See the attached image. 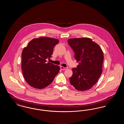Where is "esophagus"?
I'll return each mask as SVG.
<instances>
[{
  "mask_svg": "<svg viewBox=\"0 0 124 124\" xmlns=\"http://www.w3.org/2000/svg\"><path fill=\"white\" fill-rule=\"evenodd\" d=\"M60 68H61L62 70H66V69H68L67 67H64L62 66H60Z\"/></svg>",
  "mask_w": 124,
  "mask_h": 124,
  "instance_id": "1",
  "label": "esophagus"
}]
</instances>
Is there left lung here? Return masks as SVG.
<instances>
[{
    "mask_svg": "<svg viewBox=\"0 0 124 124\" xmlns=\"http://www.w3.org/2000/svg\"><path fill=\"white\" fill-rule=\"evenodd\" d=\"M69 46L75 53V59L79 64L72 70L70 82L78 91L92 88L102 72L103 51L97 43L88 38L70 39Z\"/></svg>",
    "mask_w": 124,
    "mask_h": 124,
    "instance_id": "left-lung-1",
    "label": "left lung"
}]
</instances>
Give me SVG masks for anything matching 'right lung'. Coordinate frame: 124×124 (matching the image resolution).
<instances>
[{
    "mask_svg": "<svg viewBox=\"0 0 124 124\" xmlns=\"http://www.w3.org/2000/svg\"><path fill=\"white\" fill-rule=\"evenodd\" d=\"M58 39L48 37L33 39L22 53L21 67L26 82L35 88H44L53 81L59 73V65L49 62L53 48L59 43Z\"/></svg>",
    "mask_w": 124,
    "mask_h": 124,
    "instance_id": "obj_1",
    "label": "right lung"
}]
</instances>
